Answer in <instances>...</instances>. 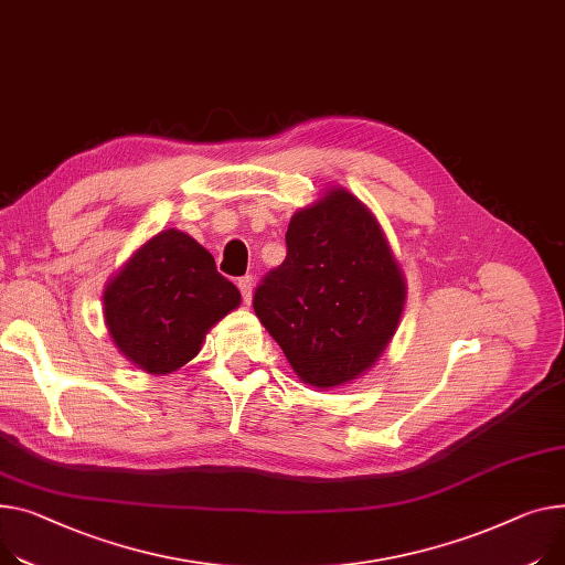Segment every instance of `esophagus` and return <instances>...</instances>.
<instances>
[{
	"label": "esophagus",
	"instance_id": "esophagus-1",
	"mask_svg": "<svg viewBox=\"0 0 565 565\" xmlns=\"http://www.w3.org/2000/svg\"><path fill=\"white\" fill-rule=\"evenodd\" d=\"M236 284H238V290H241L243 299L249 305L252 302V290H254V279L247 275V277H241Z\"/></svg>",
	"mask_w": 565,
	"mask_h": 565
}]
</instances>
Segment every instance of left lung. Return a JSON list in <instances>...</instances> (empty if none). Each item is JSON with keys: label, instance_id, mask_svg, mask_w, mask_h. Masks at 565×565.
I'll return each instance as SVG.
<instances>
[{"label": "left lung", "instance_id": "left-lung-1", "mask_svg": "<svg viewBox=\"0 0 565 565\" xmlns=\"http://www.w3.org/2000/svg\"><path fill=\"white\" fill-rule=\"evenodd\" d=\"M404 279L372 213L343 188L297 211L286 258L254 290V313L297 377L350 384L386 350L404 307Z\"/></svg>", "mask_w": 565, "mask_h": 565}]
</instances>
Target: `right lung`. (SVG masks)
Here are the masks:
<instances>
[{
    "label": "right lung",
    "instance_id": "1",
    "mask_svg": "<svg viewBox=\"0 0 565 565\" xmlns=\"http://www.w3.org/2000/svg\"><path fill=\"white\" fill-rule=\"evenodd\" d=\"M241 305L213 256L188 234L147 241L104 292L106 327L140 370L168 374L191 361L206 331Z\"/></svg>",
    "mask_w": 565,
    "mask_h": 565
}]
</instances>
